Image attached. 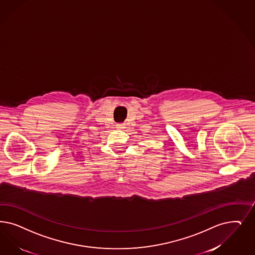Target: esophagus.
I'll return each instance as SVG.
<instances>
[{
    "label": "esophagus",
    "instance_id": "34e87169",
    "mask_svg": "<svg viewBox=\"0 0 255 255\" xmlns=\"http://www.w3.org/2000/svg\"><path fill=\"white\" fill-rule=\"evenodd\" d=\"M116 128H118V129H123V128H125V124H116Z\"/></svg>",
    "mask_w": 255,
    "mask_h": 255
}]
</instances>
